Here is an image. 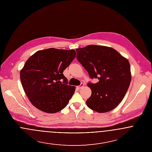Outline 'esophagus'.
<instances>
[{
    "instance_id": "esophagus-1",
    "label": "esophagus",
    "mask_w": 152,
    "mask_h": 152,
    "mask_svg": "<svg viewBox=\"0 0 152 152\" xmlns=\"http://www.w3.org/2000/svg\"><path fill=\"white\" fill-rule=\"evenodd\" d=\"M84 84H81L79 86H78V89H81L82 88H83L84 87Z\"/></svg>"
}]
</instances>
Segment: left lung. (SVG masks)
<instances>
[{
  "label": "left lung",
  "instance_id": "8db88e82",
  "mask_svg": "<svg viewBox=\"0 0 152 152\" xmlns=\"http://www.w3.org/2000/svg\"><path fill=\"white\" fill-rule=\"evenodd\" d=\"M77 59L95 84L88 86L92 91L86 101L89 108L99 113L115 108L124 98L131 81L130 64L115 49L96 45L77 48Z\"/></svg>",
  "mask_w": 152,
  "mask_h": 152
}]
</instances>
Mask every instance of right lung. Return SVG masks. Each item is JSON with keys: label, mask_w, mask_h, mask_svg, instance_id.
Masks as SVG:
<instances>
[{"label": "right lung", "mask_w": 152, "mask_h": 152, "mask_svg": "<svg viewBox=\"0 0 152 152\" xmlns=\"http://www.w3.org/2000/svg\"><path fill=\"white\" fill-rule=\"evenodd\" d=\"M74 50L50 48L31 56L20 71L23 89L31 103L46 113H56L65 108L75 87L68 85L63 74L75 58Z\"/></svg>", "instance_id": "obj_1"}]
</instances>
